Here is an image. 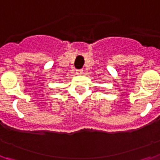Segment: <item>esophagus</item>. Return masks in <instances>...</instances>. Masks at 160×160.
<instances>
[{
  "mask_svg": "<svg viewBox=\"0 0 160 160\" xmlns=\"http://www.w3.org/2000/svg\"><path fill=\"white\" fill-rule=\"evenodd\" d=\"M82 73H83V69L76 70V74H78V75H81Z\"/></svg>",
  "mask_w": 160,
  "mask_h": 160,
  "instance_id": "obj_1",
  "label": "esophagus"
}]
</instances>
